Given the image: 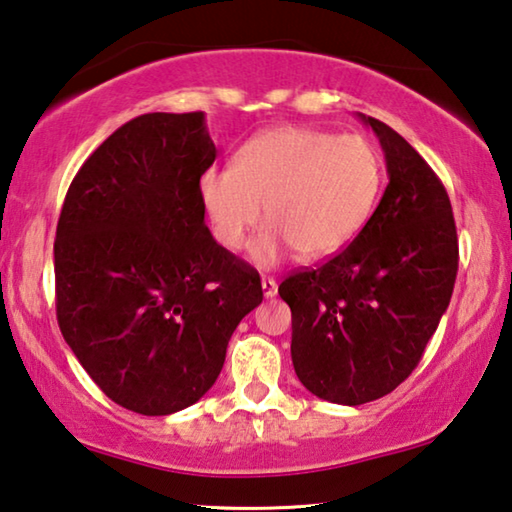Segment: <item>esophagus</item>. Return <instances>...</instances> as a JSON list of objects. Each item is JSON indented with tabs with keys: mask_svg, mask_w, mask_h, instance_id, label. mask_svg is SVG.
Here are the masks:
<instances>
[{
	"mask_svg": "<svg viewBox=\"0 0 512 512\" xmlns=\"http://www.w3.org/2000/svg\"><path fill=\"white\" fill-rule=\"evenodd\" d=\"M262 291H264V298H273L277 293V282L273 277H262Z\"/></svg>",
	"mask_w": 512,
	"mask_h": 512,
	"instance_id": "obj_1",
	"label": "esophagus"
}]
</instances>
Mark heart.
<instances>
[{
    "label": "heart",
    "mask_w": 512,
    "mask_h": 512,
    "mask_svg": "<svg viewBox=\"0 0 512 512\" xmlns=\"http://www.w3.org/2000/svg\"><path fill=\"white\" fill-rule=\"evenodd\" d=\"M381 187V158L361 135L305 126H275L241 146L232 167L212 164L198 178V196L214 239L273 266L293 248L305 262L339 253L368 221Z\"/></svg>",
    "instance_id": "obj_1"
}]
</instances>
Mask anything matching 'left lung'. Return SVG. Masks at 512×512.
Masks as SVG:
<instances>
[{"label": "left lung", "instance_id": "left-lung-1", "mask_svg": "<svg viewBox=\"0 0 512 512\" xmlns=\"http://www.w3.org/2000/svg\"><path fill=\"white\" fill-rule=\"evenodd\" d=\"M359 119L379 137L386 192L348 248L277 289L291 307V359L302 386L345 406L379 400L411 375L458 271L443 183L391 126L361 112Z\"/></svg>", "mask_w": 512, "mask_h": 512}]
</instances>
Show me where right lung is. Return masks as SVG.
<instances>
[{"label": "right lung", "instance_id": "obj_1", "mask_svg": "<svg viewBox=\"0 0 512 512\" xmlns=\"http://www.w3.org/2000/svg\"><path fill=\"white\" fill-rule=\"evenodd\" d=\"M216 146L205 112L119 126L69 185L54 244L65 341L112 402L169 415L219 377L262 282L212 237L198 178Z\"/></svg>", "mask_w": 512, "mask_h": 512}]
</instances>
